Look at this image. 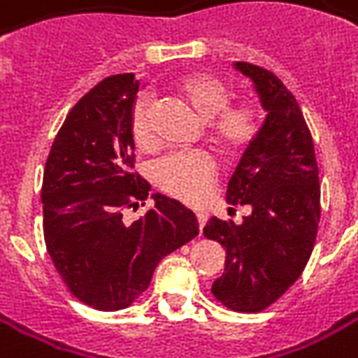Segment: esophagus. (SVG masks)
I'll return each mask as SVG.
<instances>
[{
	"label": "esophagus",
	"instance_id": "esophagus-1",
	"mask_svg": "<svg viewBox=\"0 0 358 358\" xmlns=\"http://www.w3.org/2000/svg\"><path fill=\"white\" fill-rule=\"evenodd\" d=\"M196 220H198V224H200V231L206 226V222H208V214L206 212H196Z\"/></svg>",
	"mask_w": 358,
	"mask_h": 358
}]
</instances>
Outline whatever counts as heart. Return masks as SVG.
Segmentation results:
<instances>
[{
    "label": "heart",
    "instance_id": "1",
    "mask_svg": "<svg viewBox=\"0 0 358 358\" xmlns=\"http://www.w3.org/2000/svg\"><path fill=\"white\" fill-rule=\"evenodd\" d=\"M174 93L192 110L208 120V134L222 152H243L259 134L262 113L252 101H231V91L222 79L208 73H188L174 83ZM130 136L136 148L152 150L156 134L150 124V105L141 101L130 115ZM160 190L186 203H200L216 182V162L203 152H174L162 156L152 168Z\"/></svg>",
    "mask_w": 358,
    "mask_h": 358
}]
</instances>
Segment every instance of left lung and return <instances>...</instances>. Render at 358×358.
I'll list each match as a JSON object with an SVG mask.
<instances>
[{
  "instance_id": "8db88e82",
  "label": "left lung",
  "mask_w": 358,
  "mask_h": 358,
  "mask_svg": "<svg viewBox=\"0 0 358 358\" xmlns=\"http://www.w3.org/2000/svg\"><path fill=\"white\" fill-rule=\"evenodd\" d=\"M238 69L253 79L267 110L228 184L229 203L250 206L252 216L241 226L212 217L203 236L226 250L214 297L231 311L259 313L299 279L311 257L321 188L313 136L295 96L267 69L243 61Z\"/></svg>"
}]
</instances>
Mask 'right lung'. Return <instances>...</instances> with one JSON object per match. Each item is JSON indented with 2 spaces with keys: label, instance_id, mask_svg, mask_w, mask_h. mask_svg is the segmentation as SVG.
Returning <instances> with one entry per match:
<instances>
[{
  "label": "right lung",
  "instance_id": "right-lung-1",
  "mask_svg": "<svg viewBox=\"0 0 358 358\" xmlns=\"http://www.w3.org/2000/svg\"><path fill=\"white\" fill-rule=\"evenodd\" d=\"M134 73L96 83L69 110L47 156L41 186L43 238L67 289L99 311H120L148 289L156 265L198 236L188 208L155 194L136 222L150 184L136 172L130 115Z\"/></svg>",
  "mask_w": 358,
  "mask_h": 358
}]
</instances>
